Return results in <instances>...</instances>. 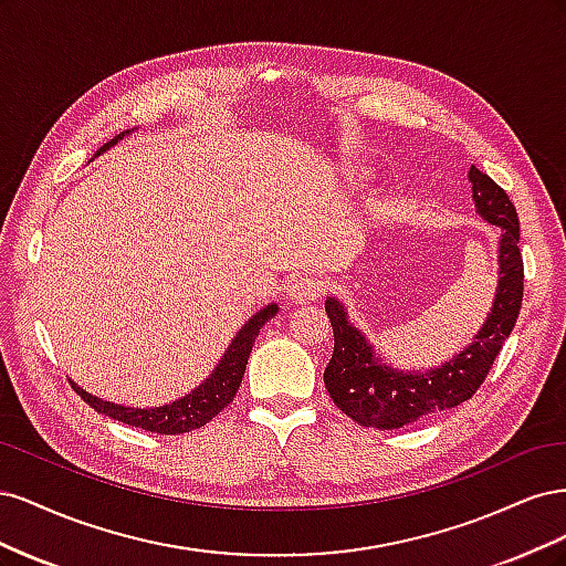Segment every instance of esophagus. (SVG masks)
Returning <instances> with one entry per match:
<instances>
[{
	"instance_id": "obj_1",
	"label": "esophagus",
	"mask_w": 566,
	"mask_h": 566,
	"mask_svg": "<svg viewBox=\"0 0 566 566\" xmlns=\"http://www.w3.org/2000/svg\"><path fill=\"white\" fill-rule=\"evenodd\" d=\"M325 293V285L321 279L314 276H302L290 283V300L302 304V302H314Z\"/></svg>"
}]
</instances>
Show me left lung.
Instances as JSON below:
<instances>
[{
    "mask_svg": "<svg viewBox=\"0 0 566 566\" xmlns=\"http://www.w3.org/2000/svg\"><path fill=\"white\" fill-rule=\"evenodd\" d=\"M474 208L491 227L501 229L499 241V285L486 321L470 345L449 361L427 370H399L375 354L370 339L349 321L345 304L337 297L325 300L335 333V349L323 373L342 413L364 427L399 430L403 424L430 418L468 401L484 382L493 358L503 349L515 328L524 295V262L520 252V219L507 193L489 175L472 165Z\"/></svg>",
    "mask_w": 566,
    "mask_h": 566,
    "instance_id": "obj_1",
    "label": "left lung"
}]
</instances>
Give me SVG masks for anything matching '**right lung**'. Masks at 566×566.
Here are the masks:
<instances>
[{"label": "right lung", "mask_w": 566, "mask_h": 566, "mask_svg": "<svg viewBox=\"0 0 566 566\" xmlns=\"http://www.w3.org/2000/svg\"><path fill=\"white\" fill-rule=\"evenodd\" d=\"M127 134H129V129L117 134L115 139H111L104 148L96 150V156L98 153L108 150L111 146H115L119 139H125ZM276 314H279V304H266L260 312L252 314L245 321L243 328L235 333L229 349L224 352V356L219 358V364L214 366V370L208 375V378H205L196 389H191V394H184L181 399H177L172 403L153 406V408H139V406L134 408V406H123V403L98 399V397H94V394L84 391L73 380H71V385L80 394V397L96 410V413L108 416L113 420H119V422L132 424V427H142V430H146V432L184 434V432L198 430V427L208 424L214 416H219L221 410H224L233 401L235 391H238V387H241V380L245 375V366H248L254 339L264 328V323Z\"/></svg>", "instance_id": "add662e5"}]
</instances>
